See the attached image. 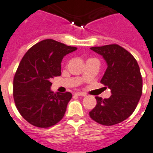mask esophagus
<instances>
[{"instance_id": "esophagus-1", "label": "esophagus", "mask_w": 153, "mask_h": 153, "mask_svg": "<svg viewBox=\"0 0 153 153\" xmlns=\"http://www.w3.org/2000/svg\"><path fill=\"white\" fill-rule=\"evenodd\" d=\"M75 95H77V96H81V97L86 96V94H85V93H81V92H77V93H75Z\"/></svg>"}]
</instances>
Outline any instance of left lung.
Here are the masks:
<instances>
[{
  "instance_id": "obj_1",
  "label": "left lung",
  "mask_w": 153,
  "mask_h": 153,
  "mask_svg": "<svg viewBox=\"0 0 153 153\" xmlns=\"http://www.w3.org/2000/svg\"><path fill=\"white\" fill-rule=\"evenodd\" d=\"M90 49L106 62L107 68L101 83L111 92L109 98L96 97L97 105L89 112L90 117L100 125H116L131 115L141 97L140 69L134 57L117 44Z\"/></svg>"
}]
</instances>
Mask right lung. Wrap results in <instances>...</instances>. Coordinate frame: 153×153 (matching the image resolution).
Segmentation results:
<instances>
[{
    "label": "right lung",
    "instance_id": "obj_1",
    "mask_svg": "<svg viewBox=\"0 0 153 153\" xmlns=\"http://www.w3.org/2000/svg\"><path fill=\"white\" fill-rule=\"evenodd\" d=\"M76 50L77 47L45 39L22 58L14 78L13 96L19 112L31 125L48 128L63 118L72 94L52 92L51 79L60 75L64 56Z\"/></svg>",
    "mask_w": 153,
    "mask_h": 153
}]
</instances>
